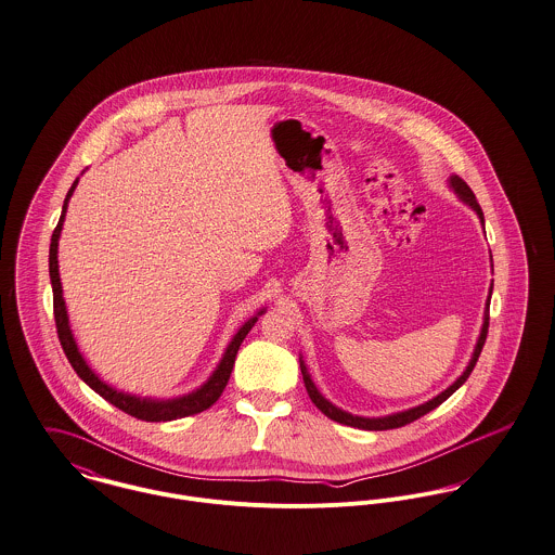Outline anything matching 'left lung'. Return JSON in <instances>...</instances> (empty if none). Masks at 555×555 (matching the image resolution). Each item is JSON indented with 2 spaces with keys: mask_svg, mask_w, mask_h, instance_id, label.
Returning a JSON list of instances; mask_svg holds the SVG:
<instances>
[{
  "mask_svg": "<svg viewBox=\"0 0 555 555\" xmlns=\"http://www.w3.org/2000/svg\"><path fill=\"white\" fill-rule=\"evenodd\" d=\"M449 186H451V191L466 204V206H470L475 212H477V217H479V221H481V225H486V219H483V210H481V206H479V202H477V197H475V193H473V189L466 185L457 175H451L449 177ZM486 230V228H483ZM492 292H493V281L492 285H490V296H488V302H486V310H483V325H481V334H479V338H477V345H475V351H473V358H470V362H468V366L464 369V372L444 389V391H440L438 396H434L431 400L428 402H424V404H420V406H413V409H406V411H400V413H391V415H383V417H362V415H351V413H347V411H343V409H338L336 404H332L319 389H317V385L312 383V378H310V374H308L307 364H305V360H302V356H300V370H302V378H305V385H307L308 396H310V400H312V404L323 413V415H327L330 420H334V422H338V424H343V426H351V428H360V430H391V428H402V426H406V424H411V422H415V420H420V417H424L426 413H430L434 411L438 404H442L455 389H460L464 383H466V378L470 376V372L475 369V364H477V360H479V356H481V349H483V345H486V338H488V327H490V300H492Z\"/></svg>",
  "mask_w": 555,
  "mask_h": 555,
  "instance_id": "1",
  "label": "left lung"
}]
</instances>
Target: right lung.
Returning <instances> with one entry per match:
<instances>
[{"instance_id": "1", "label": "right lung", "mask_w": 555, "mask_h": 555, "mask_svg": "<svg viewBox=\"0 0 555 555\" xmlns=\"http://www.w3.org/2000/svg\"><path fill=\"white\" fill-rule=\"evenodd\" d=\"M78 185V179L72 183L65 199H63L62 217L60 223L53 232L51 238V250H49V274H51V285H53V308H55V323H57V334H60V343H62L63 353L67 358V362L72 364V369L76 370V374L95 391L100 393L104 400H108L111 404H115L117 409H121L127 415L138 417L142 422H172V420H181L189 417L195 413H202L206 409H210L219 396L223 393L230 374L236 362V353L243 345V340L247 338L250 327L255 325V321L266 312V308H259L248 321L241 325V330L234 334V338L230 340L223 358L219 360L217 369L212 370V374L206 378V383H202L197 389L177 396V398H149V396H135V393H127L117 387H113L111 383H106L104 378H100V374L91 369L85 360V356L78 349V343L72 334L69 327V317H67V308L63 300L62 279H60V236H62L63 221H65V212H67V202L74 193V189Z\"/></svg>"}]
</instances>
